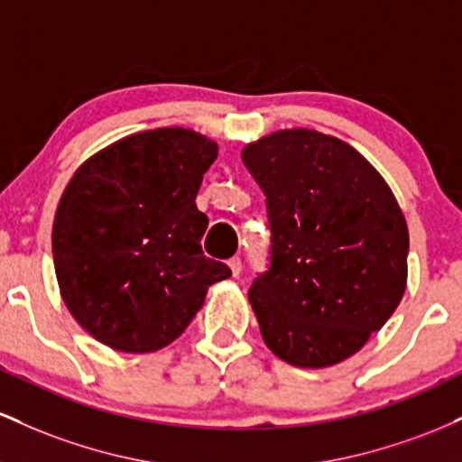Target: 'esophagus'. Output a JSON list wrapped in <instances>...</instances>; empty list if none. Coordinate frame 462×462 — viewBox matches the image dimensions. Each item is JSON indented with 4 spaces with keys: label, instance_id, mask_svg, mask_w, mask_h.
Segmentation results:
<instances>
[{
    "label": "esophagus",
    "instance_id": "esophagus-1",
    "mask_svg": "<svg viewBox=\"0 0 462 462\" xmlns=\"http://www.w3.org/2000/svg\"><path fill=\"white\" fill-rule=\"evenodd\" d=\"M227 264H230V269H232V275H236L241 273V269H243V264H241V258L238 256H235V258H230V261H227Z\"/></svg>",
    "mask_w": 462,
    "mask_h": 462
}]
</instances>
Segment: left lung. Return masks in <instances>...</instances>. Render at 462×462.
<instances>
[{"instance_id":"obj_1","label":"left lung","mask_w":462,"mask_h":462,"mask_svg":"<svg viewBox=\"0 0 462 462\" xmlns=\"http://www.w3.org/2000/svg\"><path fill=\"white\" fill-rule=\"evenodd\" d=\"M267 198L269 269L249 286L278 358L321 369L356 354L406 291L408 227L389 184L317 130H280L241 152Z\"/></svg>"}]
</instances>
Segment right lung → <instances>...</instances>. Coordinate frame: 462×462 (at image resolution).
Wrapping results in <instances>:
<instances>
[{"label": "right lung", "instance_id": "obj_1", "mask_svg": "<svg viewBox=\"0 0 462 462\" xmlns=\"http://www.w3.org/2000/svg\"><path fill=\"white\" fill-rule=\"evenodd\" d=\"M217 143L193 130L136 132L88 158L58 204L51 249L60 295L91 337L156 352L187 330L230 267L201 252L195 198Z\"/></svg>", "mask_w": 462, "mask_h": 462}]
</instances>
